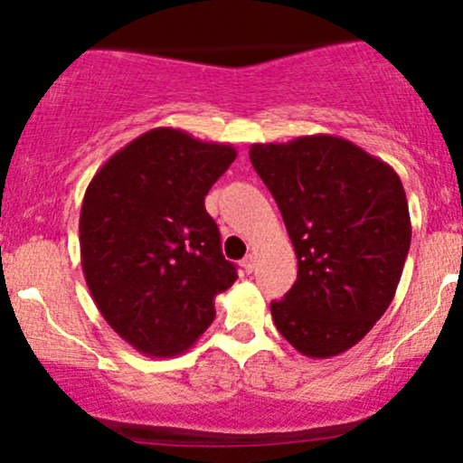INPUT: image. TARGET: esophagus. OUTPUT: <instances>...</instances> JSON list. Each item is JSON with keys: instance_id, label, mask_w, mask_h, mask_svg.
<instances>
[{"instance_id": "esophagus-1", "label": "esophagus", "mask_w": 463, "mask_h": 463, "mask_svg": "<svg viewBox=\"0 0 463 463\" xmlns=\"http://www.w3.org/2000/svg\"><path fill=\"white\" fill-rule=\"evenodd\" d=\"M241 265L248 274L254 272V268H257V254H248V257L241 261Z\"/></svg>"}]
</instances>
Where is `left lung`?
Listing matches in <instances>:
<instances>
[{"label":"left lung","mask_w":463,"mask_h":463,"mask_svg":"<svg viewBox=\"0 0 463 463\" xmlns=\"http://www.w3.org/2000/svg\"><path fill=\"white\" fill-rule=\"evenodd\" d=\"M250 161L274 195L298 279L272 320L311 359L346 353L394 300L411 220L394 169L333 135L252 143Z\"/></svg>","instance_id":"obj_1"}]
</instances>
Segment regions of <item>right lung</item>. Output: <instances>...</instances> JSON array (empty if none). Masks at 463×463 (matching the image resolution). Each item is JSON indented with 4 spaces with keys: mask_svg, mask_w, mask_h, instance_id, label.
Wrapping results in <instances>:
<instances>
[{
    "mask_svg": "<svg viewBox=\"0 0 463 463\" xmlns=\"http://www.w3.org/2000/svg\"><path fill=\"white\" fill-rule=\"evenodd\" d=\"M237 150L178 128L143 132L106 161L80 211V259L109 326L147 357L194 346L237 280L204 195Z\"/></svg>",
    "mask_w": 463,
    "mask_h": 463,
    "instance_id": "add662e5",
    "label": "right lung"
}]
</instances>
